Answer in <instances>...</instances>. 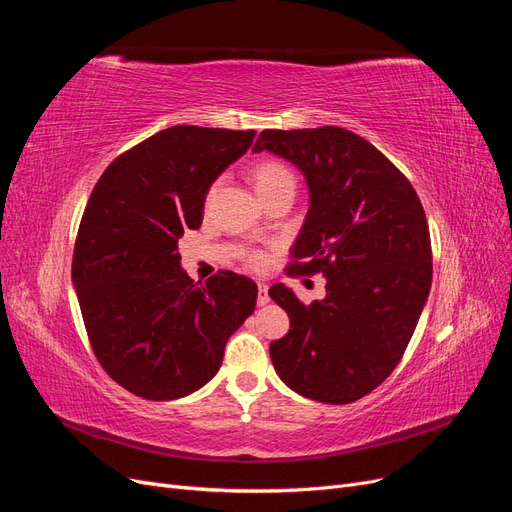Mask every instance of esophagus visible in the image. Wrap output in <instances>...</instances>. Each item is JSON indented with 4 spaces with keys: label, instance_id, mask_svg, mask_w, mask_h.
I'll use <instances>...</instances> for the list:
<instances>
[{
    "label": "esophagus",
    "instance_id": "obj_1",
    "mask_svg": "<svg viewBox=\"0 0 512 512\" xmlns=\"http://www.w3.org/2000/svg\"><path fill=\"white\" fill-rule=\"evenodd\" d=\"M271 299H269V288H267V284H258V299H256V303L258 305H267Z\"/></svg>",
    "mask_w": 512,
    "mask_h": 512
}]
</instances>
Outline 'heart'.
I'll return each mask as SVG.
<instances>
[{"instance_id": "obj_1", "label": "heart", "mask_w": 512, "mask_h": 512, "mask_svg": "<svg viewBox=\"0 0 512 512\" xmlns=\"http://www.w3.org/2000/svg\"><path fill=\"white\" fill-rule=\"evenodd\" d=\"M252 181L256 185L258 194L265 196L271 190L280 188V185H284V183H294V177H292V173L282 162L267 158V160H260V162H256L252 166ZM215 185H218V183H211V188L207 190V198L213 196ZM265 262H267V256L262 254V252H252L250 254V265L252 267H262V265H265Z\"/></svg>"}]
</instances>
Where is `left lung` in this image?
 Returning a JSON list of instances; mask_svg holds the SVG:
<instances>
[{
    "mask_svg": "<svg viewBox=\"0 0 512 512\" xmlns=\"http://www.w3.org/2000/svg\"><path fill=\"white\" fill-rule=\"evenodd\" d=\"M297 164L309 211L286 275L327 277V297L305 305L273 284L290 331L271 344L292 391L322 404H352L391 376L431 288V239L421 198L401 170L346 128L262 130L254 151Z\"/></svg>",
    "mask_w": 512,
    "mask_h": 512,
    "instance_id": "1",
    "label": "left lung"
}]
</instances>
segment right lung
I'll return each instance as SVG.
<instances>
[{"instance_id": "add662e5", "label": "right lung", "mask_w": 512, "mask_h": 512, "mask_svg": "<svg viewBox=\"0 0 512 512\" xmlns=\"http://www.w3.org/2000/svg\"><path fill=\"white\" fill-rule=\"evenodd\" d=\"M254 130L173 126L123 151L98 179L76 232L72 280L91 350L123 389L151 401L207 384L256 307L250 277L205 284L179 267L177 241L203 222L209 185Z\"/></svg>"}]
</instances>
